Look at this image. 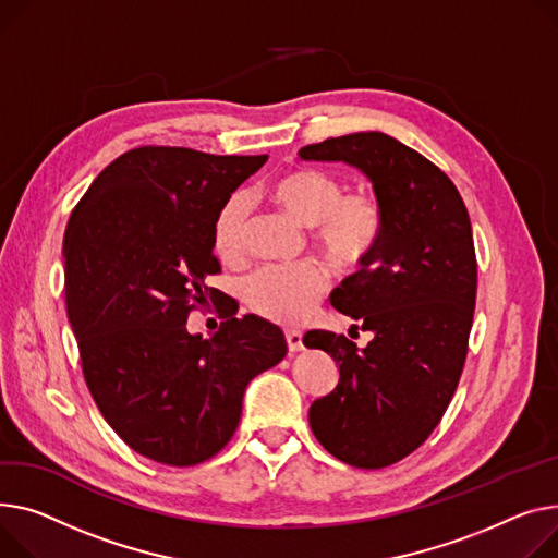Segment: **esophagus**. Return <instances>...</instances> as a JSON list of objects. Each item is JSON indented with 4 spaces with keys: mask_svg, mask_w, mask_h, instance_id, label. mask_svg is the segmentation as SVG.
Returning <instances> with one entry per match:
<instances>
[{
    "mask_svg": "<svg viewBox=\"0 0 558 558\" xmlns=\"http://www.w3.org/2000/svg\"><path fill=\"white\" fill-rule=\"evenodd\" d=\"M284 341H287V350L289 352L303 350V333L299 329H287L284 331Z\"/></svg>",
    "mask_w": 558,
    "mask_h": 558,
    "instance_id": "1",
    "label": "esophagus"
}]
</instances>
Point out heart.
<instances>
[{
  "label": "heart",
  "mask_w": 558,
  "mask_h": 558,
  "mask_svg": "<svg viewBox=\"0 0 558 558\" xmlns=\"http://www.w3.org/2000/svg\"><path fill=\"white\" fill-rule=\"evenodd\" d=\"M269 199L303 227H314L323 251L339 267L367 263L384 238V208L375 195H343V183L318 168H293L269 185ZM251 204L244 193L231 195L215 215L213 246L221 259H238L246 244ZM327 289V274L316 263L265 267L244 282L253 312L278 323L310 316Z\"/></svg>",
  "instance_id": "obj_1"
}]
</instances>
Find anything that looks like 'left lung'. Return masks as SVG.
Segmentation results:
<instances>
[{"mask_svg": "<svg viewBox=\"0 0 558 558\" xmlns=\"http://www.w3.org/2000/svg\"><path fill=\"white\" fill-rule=\"evenodd\" d=\"M299 157L356 168L384 208L381 244L329 299L373 341L356 348L325 329L303 339L339 365L337 388L310 405L312 433L341 462L381 469L422 447L458 388L477 287L469 213L447 174L384 132Z\"/></svg>", "mask_w": 558, "mask_h": 558, "instance_id": "left-lung-1", "label": "left lung"}]
</instances>
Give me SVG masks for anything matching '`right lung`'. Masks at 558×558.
<instances>
[{
  "mask_svg": "<svg viewBox=\"0 0 558 558\" xmlns=\"http://www.w3.org/2000/svg\"><path fill=\"white\" fill-rule=\"evenodd\" d=\"M267 163L189 147H136L73 208L62 242L66 316L105 422L136 453L193 466L227 447L244 390L284 354L282 329L225 316L204 339L185 327L219 291L215 215Z\"/></svg>",
  "mask_w": 558,
  "mask_h": 558,
  "instance_id": "add662e5",
  "label": "right lung"
}]
</instances>
